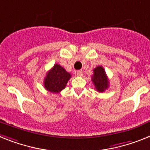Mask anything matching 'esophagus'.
I'll use <instances>...</instances> for the list:
<instances>
[{"instance_id":"obj_1","label":"esophagus","mask_w":150,"mask_h":150,"mask_svg":"<svg viewBox=\"0 0 150 150\" xmlns=\"http://www.w3.org/2000/svg\"><path fill=\"white\" fill-rule=\"evenodd\" d=\"M77 75H78V76H82L83 75L82 70H79V71H77Z\"/></svg>"}]
</instances>
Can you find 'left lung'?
<instances>
[{
    "instance_id": "obj_1",
    "label": "left lung",
    "mask_w": 150,
    "mask_h": 150,
    "mask_svg": "<svg viewBox=\"0 0 150 150\" xmlns=\"http://www.w3.org/2000/svg\"><path fill=\"white\" fill-rule=\"evenodd\" d=\"M91 80L98 92L103 93L109 88V79L103 66H99L93 69Z\"/></svg>"
}]
</instances>
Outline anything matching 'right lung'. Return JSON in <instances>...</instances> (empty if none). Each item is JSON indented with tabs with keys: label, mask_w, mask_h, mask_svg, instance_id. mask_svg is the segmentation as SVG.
Here are the masks:
<instances>
[{
	"label": "right lung",
	"mask_w": 150,
	"mask_h": 150,
	"mask_svg": "<svg viewBox=\"0 0 150 150\" xmlns=\"http://www.w3.org/2000/svg\"><path fill=\"white\" fill-rule=\"evenodd\" d=\"M70 78L69 72H67L60 65L55 64L47 73L44 81V88L51 93H58L66 88Z\"/></svg>",
	"instance_id": "obj_1"
}]
</instances>
